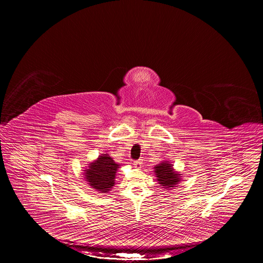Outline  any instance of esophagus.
Segmentation results:
<instances>
[{"label": "esophagus", "mask_w": 263, "mask_h": 263, "mask_svg": "<svg viewBox=\"0 0 263 263\" xmlns=\"http://www.w3.org/2000/svg\"><path fill=\"white\" fill-rule=\"evenodd\" d=\"M142 164H143V160H142V159L136 160V161L133 162V165H134L135 167H137V168H140V167L142 166Z\"/></svg>", "instance_id": "1"}]
</instances>
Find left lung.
<instances>
[{
  "mask_svg": "<svg viewBox=\"0 0 263 263\" xmlns=\"http://www.w3.org/2000/svg\"><path fill=\"white\" fill-rule=\"evenodd\" d=\"M155 173L157 175V180L159 183L164 186V189L174 187L178 182H180L179 174L175 173L173 170V165L168 162H162L155 167Z\"/></svg>",
  "mask_w": 263,
  "mask_h": 263,
  "instance_id": "8db88e82",
  "label": "left lung"
}]
</instances>
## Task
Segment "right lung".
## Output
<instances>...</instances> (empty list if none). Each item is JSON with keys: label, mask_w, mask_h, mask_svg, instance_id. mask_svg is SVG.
I'll return each instance as SVG.
<instances>
[{"label": "right lung", "mask_w": 263, "mask_h": 263, "mask_svg": "<svg viewBox=\"0 0 263 263\" xmlns=\"http://www.w3.org/2000/svg\"><path fill=\"white\" fill-rule=\"evenodd\" d=\"M119 165L108 155H103L93 163H90L89 168L86 171L85 179L92 189L102 193H107L115 184V174Z\"/></svg>", "instance_id": "obj_1"}]
</instances>
